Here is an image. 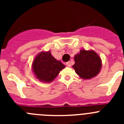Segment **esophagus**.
Wrapping results in <instances>:
<instances>
[{
  "label": "esophagus",
  "instance_id": "obj_1",
  "mask_svg": "<svg viewBox=\"0 0 124 124\" xmlns=\"http://www.w3.org/2000/svg\"><path fill=\"white\" fill-rule=\"evenodd\" d=\"M66 66H68V67H70V66H71V63H70V61L66 62Z\"/></svg>",
  "mask_w": 124,
  "mask_h": 124
}]
</instances>
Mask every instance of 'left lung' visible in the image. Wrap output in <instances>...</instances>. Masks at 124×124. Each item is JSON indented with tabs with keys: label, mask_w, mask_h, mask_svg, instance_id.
<instances>
[{
	"label": "left lung",
	"mask_w": 124,
	"mask_h": 124,
	"mask_svg": "<svg viewBox=\"0 0 124 124\" xmlns=\"http://www.w3.org/2000/svg\"><path fill=\"white\" fill-rule=\"evenodd\" d=\"M73 68L81 78L89 79L99 74L102 66L100 56L94 50H80L74 57Z\"/></svg>",
	"instance_id": "left-lung-1"
}]
</instances>
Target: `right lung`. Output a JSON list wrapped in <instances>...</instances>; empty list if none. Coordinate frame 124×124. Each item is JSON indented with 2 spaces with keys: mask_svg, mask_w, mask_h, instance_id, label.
I'll return each instance as SVG.
<instances>
[{
  "mask_svg": "<svg viewBox=\"0 0 124 124\" xmlns=\"http://www.w3.org/2000/svg\"><path fill=\"white\" fill-rule=\"evenodd\" d=\"M65 66L56 60L48 51H41L35 58L32 63V70L39 81L50 83L58 75Z\"/></svg>",
  "mask_w": 124,
  "mask_h": 124,
  "instance_id": "1",
  "label": "right lung"
}]
</instances>
